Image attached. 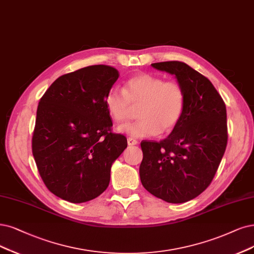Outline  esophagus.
<instances>
[{
  "label": "esophagus",
  "instance_id": "34e87169",
  "mask_svg": "<svg viewBox=\"0 0 254 254\" xmlns=\"http://www.w3.org/2000/svg\"><path fill=\"white\" fill-rule=\"evenodd\" d=\"M138 143V141L136 139H134V138H132V137H129V138H127V144L129 145V146H132V145H136Z\"/></svg>",
  "mask_w": 254,
  "mask_h": 254
}]
</instances>
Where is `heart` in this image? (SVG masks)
I'll use <instances>...</instances> for the list:
<instances>
[{
  "label": "heart",
  "mask_w": 254,
  "mask_h": 254,
  "mask_svg": "<svg viewBox=\"0 0 254 254\" xmlns=\"http://www.w3.org/2000/svg\"><path fill=\"white\" fill-rule=\"evenodd\" d=\"M140 106L135 124L118 127L121 133L136 138H146L172 130L183 115L184 91L176 80L148 73H138L129 77L124 89H112L106 96V107L110 117L117 124L132 116L133 108Z\"/></svg>",
  "instance_id": "heart-1"
}]
</instances>
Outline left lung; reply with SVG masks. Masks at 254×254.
Masks as SVG:
<instances>
[{"label":"left lung","instance_id":"1","mask_svg":"<svg viewBox=\"0 0 254 254\" xmlns=\"http://www.w3.org/2000/svg\"><path fill=\"white\" fill-rule=\"evenodd\" d=\"M152 65L175 75L183 88L185 106L167 138L141 142L140 180L157 198L184 203L207 189L218 171L228 138L226 106L210 80L185 63Z\"/></svg>","mask_w":254,"mask_h":254}]
</instances>
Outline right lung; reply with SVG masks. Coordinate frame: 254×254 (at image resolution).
<instances>
[{"mask_svg": "<svg viewBox=\"0 0 254 254\" xmlns=\"http://www.w3.org/2000/svg\"><path fill=\"white\" fill-rule=\"evenodd\" d=\"M119 77L105 64L62 75L39 102L32 154L45 185L59 198L83 203L107 190L113 162L127 146L112 133L106 96Z\"/></svg>", "mask_w": 254, "mask_h": 254, "instance_id": "1", "label": "right lung"}]
</instances>
